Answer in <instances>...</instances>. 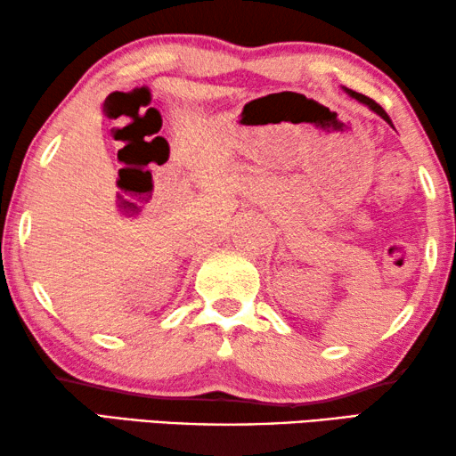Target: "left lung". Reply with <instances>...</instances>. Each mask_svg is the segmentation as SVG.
Returning a JSON list of instances; mask_svg holds the SVG:
<instances>
[{
  "label": "left lung",
  "instance_id": "8db88e82",
  "mask_svg": "<svg viewBox=\"0 0 456 456\" xmlns=\"http://www.w3.org/2000/svg\"><path fill=\"white\" fill-rule=\"evenodd\" d=\"M343 91H346L349 96H352V99H355L357 102H362V104H365V107H368L370 110H374V113L376 115H379V117H382L384 118V121L387 123V125H390V126H394L392 125V118L390 117H387V113H386V110L382 109V107H379V104L376 102V101H371L370 99V96H365V94H360V93H355V91H352V88H343Z\"/></svg>",
  "mask_w": 456,
  "mask_h": 456
}]
</instances>
